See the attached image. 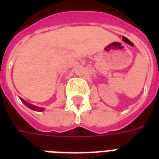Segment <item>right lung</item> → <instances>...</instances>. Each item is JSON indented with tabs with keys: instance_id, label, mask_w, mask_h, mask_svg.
Segmentation results:
<instances>
[{
	"instance_id": "1",
	"label": "right lung",
	"mask_w": 159,
	"mask_h": 159,
	"mask_svg": "<svg viewBox=\"0 0 159 159\" xmlns=\"http://www.w3.org/2000/svg\"><path fill=\"white\" fill-rule=\"evenodd\" d=\"M19 99L21 100V101H22L23 103L25 104V105L26 107H29L30 109H31V110L36 111H44V108H43V107H36V106H34V105H32V104L28 103L27 101H25V100H23L22 98H19Z\"/></svg>"
}]
</instances>
